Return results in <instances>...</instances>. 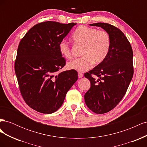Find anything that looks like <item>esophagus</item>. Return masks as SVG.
<instances>
[{
	"mask_svg": "<svg viewBox=\"0 0 147 147\" xmlns=\"http://www.w3.org/2000/svg\"><path fill=\"white\" fill-rule=\"evenodd\" d=\"M83 77V74L81 72H78V78H82Z\"/></svg>",
	"mask_w": 147,
	"mask_h": 147,
	"instance_id": "1",
	"label": "esophagus"
}]
</instances>
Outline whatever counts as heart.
Here are the masks:
<instances>
[{"label":"heart","mask_w":147,"mask_h":147,"mask_svg":"<svg viewBox=\"0 0 147 147\" xmlns=\"http://www.w3.org/2000/svg\"><path fill=\"white\" fill-rule=\"evenodd\" d=\"M72 38L75 45L83 46L79 58L69 62L67 67L79 72H84L90 69L93 65L103 62L107 56L111 45L109 33L105 30L80 26L74 30ZM59 52L65 59L72 57V49L69 43L63 39L59 43Z\"/></svg>","instance_id":"heart-1"}]
</instances>
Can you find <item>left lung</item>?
I'll return each mask as SVG.
<instances>
[{
  "label": "left lung",
  "instance_id": "obj_1",
  "mask_svg": "<svg viewBox=\"0 0 147 147\" xmlns=\"http://www.w3.org/2000/svg\"><path fill=\"white\" fill-rule=\"evenodd\" d=\"M103 28L110 37L111 45L105 59L84 74L91 87L84 96L88 107L97 114L110 112L125 95L134 74L133 52L125 35L105 23L90 24Z\"/></svg>",
  "mask_w": 147,
  "mask_h": 147
}]
</instances>
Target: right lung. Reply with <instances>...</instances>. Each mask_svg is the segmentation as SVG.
Instances as JSON below:
<instances>
[{"label": "right lung", "instance_id": "obj_1", "mask_svg": "<svg viewBox=\"0 0 147 147\" xmlns=\"http://www.w3.org/2000/svg\"><path fill=\"white\" fill-rule=\"evenodd\" d=\"M75 24L52 21L38 23L19 43L15 71L20 91L26 103L37 112H56L77 80L75 70L57 73L66 64L59 52V43Z\"/></svg>", "mask_w": 147, "mask_h": 147}]
</instances>
